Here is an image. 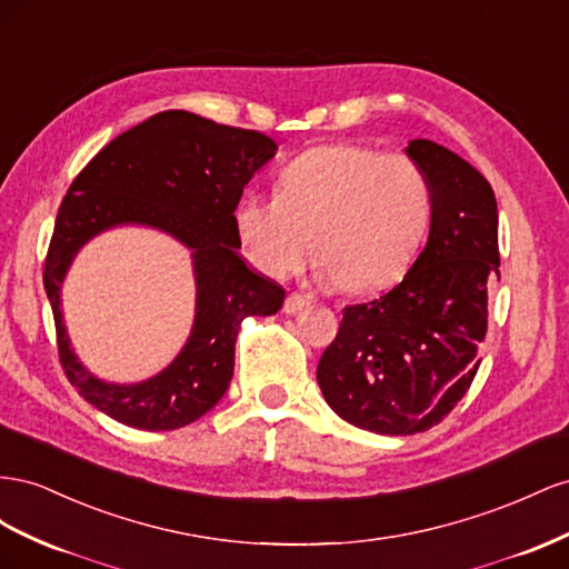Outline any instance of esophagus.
<instances>
[{
    "mask_svg": "<svg viewBox=\"0 0 569 569\" xmlns=\"http://www.w3.org/2000/svg\"><path fill=\"white\" fill-rule=\"evenodd\" d=\"M310 305V300H307L305 296H300V293H290L288 298H286V302H283V312L286 315H298V312H302L305 307Z\"/></svg>",
    "mask_w": 569,
    "mask_h": 569,
    "instance_id": "1",
    "label": "esophagus"
}]
</instances>
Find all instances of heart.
Instances as JSON below:
<instances>
[{"instance_id": "1", "label": "heart", "mask_w": 569, "mask_h": 569, "mask_svg": "<svg viewBox=\"0 0 569 569\" xmlns=\"http://www.w3.org/2000/svg\"><path fill=\"white\" fill-rule=\"evenodd\" d=\"M433 223V188L419 161L360 142H333L283 167L276 194L246 192L233 226L248 262L286 279L312 246L319 286L357 296L396 286Z\"/></svg>"}]
</instances>
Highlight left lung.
<instances>
[{"label":"left lung","instance_id":"8db88e82","mask_svg":"<svg viewBox=\"0 0 569 569\" xmlns=\"http://www.w3.org/2000/svg\"><path fill=\"white\" fill-rule=\"evenodd\" d=\"M408 154L433 188L425 250L386 296L343 310L317 381L350 425L410 436L436 427L472 386L500 279L498 207L491 183L443 144L412 140Z\"/></svg>","mask_w":569,"mask_h":569}]
</instances>
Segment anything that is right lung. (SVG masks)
Returning <instances> with one entry per match:
<instances>
[{"instance_id":"right-lung-1","label":"right lung","mask_w":569,"mask_h":569,"mask_svg":"<svg viewBox=\"0 0 569 569\" xmlns=\"http://www.w3.org/2000/svg\"><path fill=\"white\" fill-rule=\"evenodd\" d=\"M276 142L171 109L113 138L76 176L63 198L44 259L63 375L97 410L126 427L171 431L209 412L233 377L236 338L246 317L281 310L286 290L238 254L233 209L242 188L276 154ZM142 222L193 250L196 323L189 343L157 378L131 387L92 378L70 350L60 317V281L74 252L97 232Z\"/></svg>"}]
</instances>
